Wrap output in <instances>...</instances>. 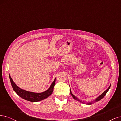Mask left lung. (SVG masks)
<instances>
[{
    "instance_id": "8db88e82",
    "label": "left lung",
    "mask_w": 121,
    "mask_h": 121,
    "mask_svg": "<svg viewBox=\"0 0 121 121\" xmlns=\"http://www.w3.org/2000/svg\"><path fill=\"white\" fill-rule=\"evenodd\" d=\"M110 87H111V85H110V86H109V87L108 88L107 90H106L105 91H104V92L103 93H102L101 95H100L98 97H97L96 99H94V100L91 101L89 102H85L84 101L81 100H80V99H79L78 97H77L76 96H75L72 93L71 89H70V93H71V95L72 96V97H73V98H74V99H75L76 100L78 101H79V102H81V103H83V104H86L90 105V104H92L93 103V102H97V101H99L101 99H102V98H104V97L105 95V94H107V93L108 92V90L109 89V88H110Z\"/></svg>"
}]
</instances>
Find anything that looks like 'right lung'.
I'll use <instances>...</instances> for the list:
<instances>
[{
  "mask_svg": "<svg viewBox=\"0 0 121 121\" xmlns=\"http://www.w3.org/2000/svg\"><path fill=\"white\" fill-rule=\"evenodd\" d=\"M9 77L10 79V81L12 84V86L13 90L18 95L24 99L25 100H26L31 102H38L44 100V99L46 98L52 94L53 91V88L56 82V78L54 79L53 82L51 84L49 88L46 91H44L41 93H36L33 92H30L20 88L18 87L16 84L13 81V79L11 78V77L9 74Z\"/></svg>",
  "mask_w": 121,
  "mask_h": 121,
  "instance_id": "add662e5",
  "label": "right lung"
}]
</instances>
